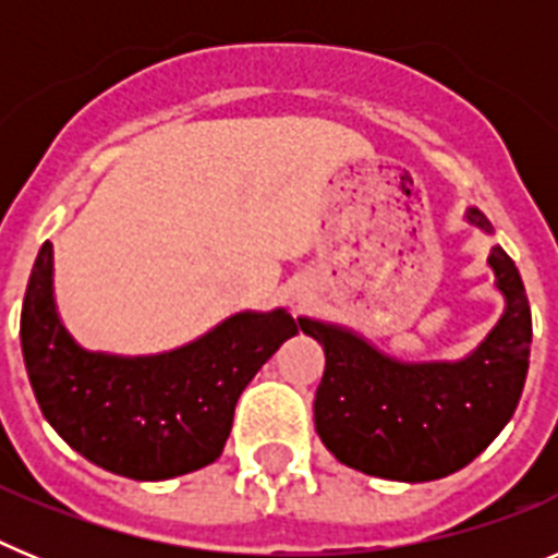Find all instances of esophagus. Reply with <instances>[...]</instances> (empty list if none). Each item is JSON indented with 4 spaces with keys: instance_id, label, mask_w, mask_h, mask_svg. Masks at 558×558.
<instances>
[{
    "instance_id": "1",
    "label": "esophagus",
    "mask_w": 558,
    "mask_h": 558,
    "mask_svg": "<svg viewBox=\"0 0 558 558\" xmlns=\"http://www.w3.org/2000/svg\"><path fill=\"white\" fill-rule=\"evenodd\" d=\"M290 302L302 304L304 302V290H293V295H290Z\"/></svg>"
}]
</instances>
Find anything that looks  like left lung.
<instances>
[{
	"label": "left lung",
	"mask_w": 558,
	"mask_h": 558,
	"mask_svg": "<svg viewBox=\"0 0 558 558\" xmlns=\"http://www.w3.org/2000/svg\"><path fill=\"white\" fill-rule=\"evenodd\" d=\"M463 220L495 234L477 206ZM486 265L502 313L458 360L393 357L352 327L299 318L327 354L315 430L340 463L386 481H438L463 470L509 425L529 374L531 307L520 270L500 245H492Z\"/></svg>",
	"instance_id": "left-lung-1"
}]
</instances>
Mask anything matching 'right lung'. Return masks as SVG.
<instances>
[{"label": "right lung", "instance_id": "obj_1", "mask_svg": "<svg viewBox=\"0 0 558 558\" xmlns=\"http://www.w3.org/2000/svg\"><path fill=\"white\" fill-rule=\"evenodd\" d=\"M295 332L284 307L240 310L167 352H92L58 313L56 259L44 243L19 335L38 408L72 450L131 481H170L218 461L240 393Z\"/></svg>", "mask_w": 558, "mask_h": 558}]
</instances>
